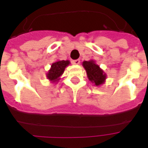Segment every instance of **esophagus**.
I'll list each match as a JSON object with an SVG mask.
<instances>
[{"label": "esophagus", "mask_w": 148, "mask_h": 148, "mask_svg": "<svg viewBox=\"0 0 148 148\" xmlns=\"http://www.w3.org/2000/svg\"><path fill=\"white\" fill-rule=\"evenodd\" d=\"M72 64H75V65H78L79 64H80V60H72Z\"/></svg>", "instance_id": "esophagus-1"}]
</instances>
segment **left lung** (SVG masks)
Masks as SVG:
<instances>
[{"instance_id": "left-lung-1", "label": "left lung", "mask_w": 148, "mask_h": 148, "mask_svg": "<svg viewBox=\"0 0 148 148\" xmlns=\"http://www.w3.org/2000/svg\"><path fill=\"white\" fill-rule=\"evenodd\" d=\"M82 65L85 69L89 81L93 84L98 87L104 84L107 78V74L100 66L96 64L95 60H90L88 61H84Z\"/></svg>"}]
</instances>
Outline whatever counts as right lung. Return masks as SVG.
<instances>
[{"mask_svg": "<svg viewBox=\"0 0 148 148\" xmlns=\"http://www.w3.org/2000/svg\"><path fill=\"white\" fill-rule=\"evenodd\" d=\"M71 64L70 60H58L51 64L50 70L47 71L46 76L51 83L57 84L60 81V76L62 75L65 68Z\"/></svg>", "mask_w": 148, "mask_h": 148, "instance_id": "1", "label": "right lung"}]
</instances>
